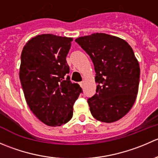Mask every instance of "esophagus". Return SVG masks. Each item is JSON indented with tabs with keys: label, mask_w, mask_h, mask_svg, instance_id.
<instances>
[{
	"label": "esophagus",
	"mask_w": 158,
	"mask_h": 158,
	"mask_svg": "<svg viewBox=\"0 0 158 158\" xmlns=\"http://www.w3.org/2000/svg\"><path fill=\"white\" fill-rule=\"evenodd\" d=\"M79 85H80V86L82 88V87H83V85H84V82H79Z\"/></svg>",
	"instance_id": "obj_1"
}]
</instances>
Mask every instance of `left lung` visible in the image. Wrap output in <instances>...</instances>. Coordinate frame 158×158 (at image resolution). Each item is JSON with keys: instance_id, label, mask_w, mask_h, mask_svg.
I'll use <instances>...</instances> for the list:
<instances>
[{"instance_id": "1", "label": "left lung", "mask_w": 158, "mask_h": 158, "mask_svg": "<svg viewBox=\"0 0 158 158\" xmlns=\"http://www.w3.org/2000/svg\"><path fill=\"white\" fill-rule=\"evenodd\" d=\"M90 56L95 71L96 93L88 99L96 120L111 123L130 111L136 100L140 67L128 43L102 33L76 39Z\"/></svg>"}]
</instances>
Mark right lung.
Here are the masks:
<instances>
[{"mask_svg": "<svg viewBox=\"0 0 158 158\" xmlns=\"http://www.w3.org/2000/svg\"><path fill=\"white\" fill-rule=\"evenodd\" d=\"M73 38L53 34L37 35L21 52L20 80L25 99L32 112L49 126L67 123L73 105L82 92L72 83L66 56Z\"/></svg>", "mask_w": 158, "mask_h": 158, "instance_id": "right-lung-1", "label": "right lung"}]
</instances>
